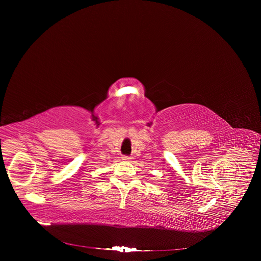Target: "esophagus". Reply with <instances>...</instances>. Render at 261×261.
Masks as SVG:
<instances>
[{
    "label": "esophagus",
    "instance_id": "1",
    "mask_svg": "<svg viewBox=\"0 0 261 261\" xmlns=\"http://www.w3.org/2000/svg\"><path fill=\"white\" fill-rule=\"evenodd\" d=\"M122 160H124V161H130V160H133V156H129V155H122Z\"/></svg>",
    "mask_w": 261,
    "mask_h": 261
}]
</instances>
